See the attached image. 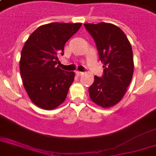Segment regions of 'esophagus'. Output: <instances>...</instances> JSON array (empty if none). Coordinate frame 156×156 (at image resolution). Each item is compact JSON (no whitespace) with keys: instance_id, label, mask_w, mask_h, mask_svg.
Listing matches in <instances>:
<instances>
[{"instance_id":"34e87169","label":"esophagus","mask_w":156,"mask_h":156,"mask_svg":"<svg viewBox=\"0 0 156 156\" xmlns=\"http://www.w3.org/2000/svg\"><path fill=\"white\" fill-rule=\"evenodd\" d=\"M75 73L77 76H82L83 74V72H80V71H76Z\"/></svg>"}]
</instances>
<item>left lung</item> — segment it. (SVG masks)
I'll return each instance as SVG.
<instances>
[{"instance_id":"8db88e82","label":"left lung","mask_w":156,"mask_h":156,"mask_svg":"<svg viewBox=\"0 0 156 156\" xmlns=\"http://www.w3.org/2000/svg\"><path fill=\"white\" fill-rule=\"evenodd\" d=\"M84 26L95 40L104 64V75L95 76L89 95L99 106L111 108L122 100L133 78L132 47L123 30L114 24L85 23Z\"/></svg>"}]
</instances>
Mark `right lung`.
I'll list each match as a JSON object with an SVG mask.
<instances>
[{"mask_svg":"<svg viewBox=\"0 0 156 156\" xmlns=\"http://www.w3.org/2000/svg\"><path fill=\"white\" fill-rule=\"evenodd\" d=\"M82 23H52L39 27L23 46L19 61L23 87L30 100L40 108L52 110L65 101L74 79L56 64L66 43Z\"/></svg>","mask_w":156,"mask_h":156,"instance_id":"obj_1","label":"right lung"}]
</instances>
